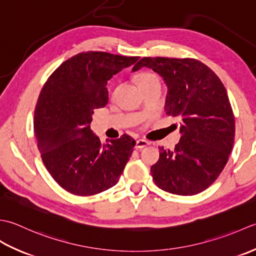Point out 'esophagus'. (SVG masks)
I'll use <instances>...</instances> for the list:
<instances>
[{
	"label": "esophagus",
	"mask_w": 256,
	"mask_h": 256,
	"mask_svg": "<svg viewBox=\"0 0 256 256\" xmlns=\"http://www.w3.org/2000/svg\"><path fill=\"white\" fill-rule=\"evenodd\" d=\"M150 142H148L147 140L144 139H138L137 142H136V148L137 149H142L144 147H147V146H149Z\"/></svg>",
	"instance_id": "obj_1"
}]
</instances>
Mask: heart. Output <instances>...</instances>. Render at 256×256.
Returning a JSON list of instances; mask_svg holds the SVG:
<instances>
[{
	"instance_id": "b5f03b06",
	"label": "heart",
	"mask_w": 256,
	"mask_h": 256,
	"mask_svg": "<svg viewBox=\"0 0 256 256\" xmlns=\"http://www.w3.org/2000/svg\"><path fill=\"white\" fill-rule=\"evenodd\" d=\"M154 80H158V78H157V76H156V75L151 74V72H139V74L137 75V82H138L139 87H142L144 85H147V84H149V82H154ZM114 94H112V95H114Z\"/></svg>"
}]
</instances>
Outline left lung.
I'll list each match as a JSON object with an SVG mask.
<instances>
[{
    "label": "left lung",
    "mask_w": 256,
    "mask_h": 256,
    "mask_svg": "<svg viewBox=\"0 0 256 256\" xmlns=\"http://www.w3.org/2000/svg\"><path fill=\"white\" fill-rule=\"evenodd\" d=\"M149 67L168 86L166 114L180 122V142L174 150L159 147L151 166L156 186L179 196L200 194L226 166L236 136V120L220 78L194 58L144 57L134 66Z\"/></svg>",
    "instance_id": "left-lung-1"
}]
</instances>
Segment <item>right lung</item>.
<instances>
[{"instance_id": "add662e5", "label": "right lung", "mask_w": 256, "mask_h": 256, "mask_svg": "<svg viewBox=\"0 0 256 256\" xmlns=\"http://www.w3.org/2000/svg\"><path fill=\"white\" fill-rule=\"evenodd\" d=\"M138 60L82 52L57 67L42 88L34 112L38 148L50 174L70 194H100L120 178L136 142L124 134L102 144L90 129L92 114L107 105V80Z\"/></svg>"}]
</instances>
